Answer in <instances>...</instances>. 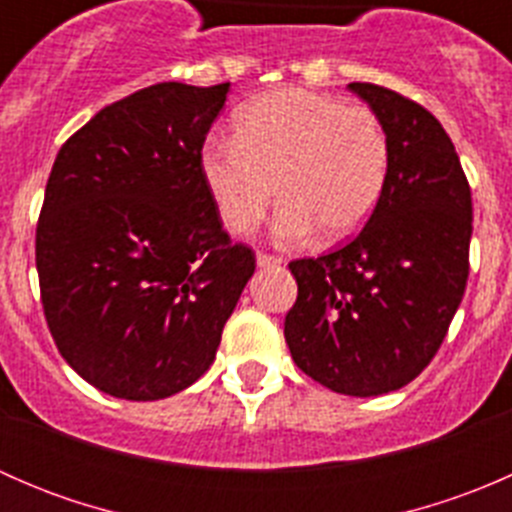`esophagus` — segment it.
<instances>
[{
	"label": "esophagus",
	"instance_id": "esophagus-1",
	"mask_svg": "<svg viewBox=\"0 0 512 512\" xmlns=\"http://www.w3.org/2000/svg\"><path fill=\"white\" fill-rule=\"evenodd\" d=\"M280 265H282V257L267 255V252H260V255H257V267H260V270H272V267H280Z\"/></svg>",
	"mask_w": 512,
	"mask_h": 512
}]
</instances>
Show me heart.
<instances>
[{"label":"heart","mask_w":512,"mask_h":512,"mask_svg":"<svg viewBox=\"0 0 512 512\" xmlns=\"http://www.w3.org/2000/svg\"><path fill=\"white\" fill-rule=\"evenodd\" d=\"M235 141L210 138L200 178L220 220L250 235L275 200L272 237L302 245L354 235L379 205L391 148L374 111L307 89H280L235 113Z\"/></svg>","instance_id":"obj_1"}]
</instances>
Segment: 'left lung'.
I'll list each match as a JSON object with an SVG mask.
<instances>
[{
  "label": "left lung",
  "instance_id": "1",
  "mask_svg": "<svg viewBox=\"0 0 512 512\" xmlns=\"http://www.w3.org/2000/svg\"><path fill=\"white\" fill-rule=\"evenodd\" d=\"M389 136L384 195L364 230L317 260L289 262L294 364L344 396L401 389L441 347L468 280L471 188L441 123L374 84H349Z\"/></svg>",
  "mask_w": 512,
  "mask_h": 512
}]
</instances>
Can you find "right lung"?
Listing matches in <instances>:
<instances>
[{
    "instance_id": "right-lung-1",
    "label": "right lung",
    "mask_w": 512,
    "mask_h": 512,
    "mask_svg": "<svg viewBox=\"0 0 512 512\" xmlns=\"http://www.w3.org/2000/svg\"><path fill=\"white\" fill-rule=\"evenodd\" d=\"M227 91L148 86L54 160L36 227L41 304L66 364L108 396L158 401L198 381L255 272L198 168Z\"/></svg>"
}]
</instances>
